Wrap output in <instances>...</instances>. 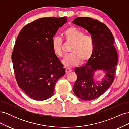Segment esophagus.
Wrapping results in <instances>:
<instances>
[{"label":"esophagus","mask_w":129,"mask_h":129,"mask_svg":"<svg viewBox=\"0 0 129 129\" xmlns=\"http://www.w3.org/2000/svg\"><path fill=\"white\" fill-rule=\"evenodd\" d=\"M72 71V69L70 68H66V74H68L71 72Z\"/></svg>","instance_id":"esophagus-1"}]
</instances>
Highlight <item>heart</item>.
Segmentation results:
<instances>
[{
	"mask_svg": "<svg viewBox=\"0 0 129 129\" xmlns=\"http://www.w3.org/2000/svg\"><path fill=\"white\" fill-rule=\"evenodd\" d=\"M66 42L72 43L69 51L62 61L65 66L71 67L76 65L81 61V63L87 62L91 57L94 49V41L92 38L75 27H70L63 33ZM62 40L59 37L53 38L52 46L54 54L58 57L63 56L62 49Z\"/></svg>",
	"mask_w": 129,
	"mask_h": 129,
	"instance_id": "obj_1",
	"label": "heart"
}]
</instances>
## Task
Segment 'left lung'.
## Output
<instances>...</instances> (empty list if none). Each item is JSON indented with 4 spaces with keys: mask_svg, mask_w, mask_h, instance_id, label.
I'll list each match as a JSON object with an SVG mask.
<instances>
[{
    "mask_svg": "<svg viewBox=\"0 0 129 129\" xmlns=\"http://www.w3.org/2000/svg\"><path fill=\"white\" fill-rule=\"evenodd\" d=\"M92 35L94 49L85 64L76 67L77 76L73 91L79 98L85 101L100 97L111 86L115 78L118 55L114 44V36L108 27L97 20L89 17H79L73 21ZM98 70L105 74L101 81H96L94 73Z\"/></svg>",
    "mask_w": 129,
    "mask_h": 129,
    "instance_id": "obj_1",
    "label": "left lung"
}]
</instances>
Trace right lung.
<instances>
[{
  "label": "right lung",
  "instance_id": "add662e5",
  "mask_svg": "<svg viewBox=\"0 0 129 129\" xmlns=\"http://www.w3.org/2000/svg\"><path fill=\"white\" fill-rule=\"evenodd\" d=\"M67 18H42L27 24L19 33L12 54L19 87L30 98L42 101L54 94L65 68L54 54L52 41Z\"/></svg>",
  "mask_w": 129,
  "mask_h": 129
}]
</instances>
